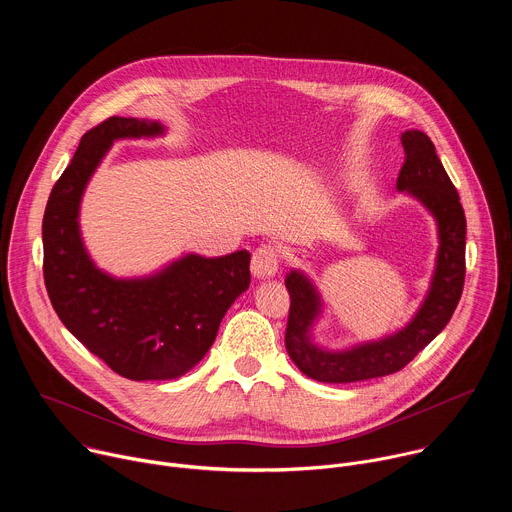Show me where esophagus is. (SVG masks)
Returning <instances> with one entry per match:
<instances>
[{
	"mask_svg": "<svg viewBox=\"0 0 512 512\" xmlns=\"http://www.w3.org/2000/svg\"><path fill=\"white\" fill-rule=\"evenodd\" d=\"M279 269V255L273 245H261L253 251L251 271L255 277H271Z\"/></svg>",
	"mask_w": 512,
	"mask_h": 512,
	"instance_id": "1",
	"label": "esophagus"
}]
</instances>
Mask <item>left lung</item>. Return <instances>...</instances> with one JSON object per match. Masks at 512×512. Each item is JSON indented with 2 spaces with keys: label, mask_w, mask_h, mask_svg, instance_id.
I'll list each match as a JSON object with an SVG mask.
<instances>
[{
  "label": "left lung",
  "mask_w": 512,
  "mask_h": 512,
  "mask_svg": "<svg viewBox=\"0 0 512 512\" xmlns=\"http://www.w3.org/2000/svg\"><path fill=\"white\" fill-rule=\"evenodd\" d=\"M401 143L405 162L397 178V188L417 196L435 214L440 227V253H437L429 296L413 322L399 334L334 354L310 342L308 330L318 314L320 302L310 281L302 273L291 271L285 277L289 291L285 348L298 369L320 383H356L405 369L446 328L462 298L466 277V216L458 190L437 158L435 145L423 131H405Z\"/></svg>",
  "instance_id": "left-lung-1"
}]
</instances>
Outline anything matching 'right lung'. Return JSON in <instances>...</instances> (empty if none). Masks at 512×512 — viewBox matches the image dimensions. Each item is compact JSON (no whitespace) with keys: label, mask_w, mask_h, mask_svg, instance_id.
Masks as SVG:
<instances>
[{"label":"right lung","mask_w":512,"mask_h":512,"mask_svg":"<svg viewBox=\"0 0 512 512\" xmlns=\"http://www.w3.org/2000/svg\"><path fill=\"white\" fill-rule=\"evenodd\" d=\"M162 133L160 123L109 117L89 129L56 180L42 221L44 283L54 312L111 371L131 381L186 375L212 346L231 304L251 281V255H186L148 279H113L79 235L83 190L113 139Z\"/></svg>","instance_id":"right-lung-1"}]
</instances>
